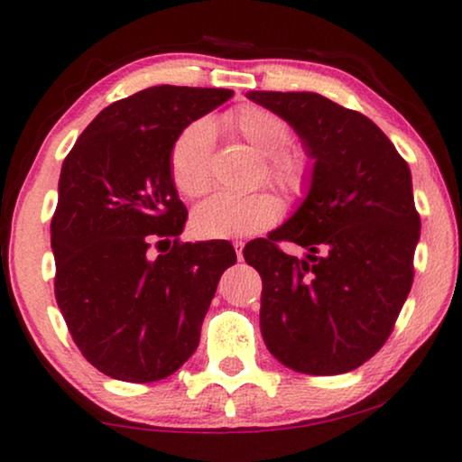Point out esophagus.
<instances>
[{
	"instance_id": "34e87169",
	"label": "esophagus",
	"mask_w": 462,
	"mask_h": 462,
	"mask_svg": "<svg viewBox=\"0 0 462 462\" xmlns=\"http://www.w3.org/2000/svg\"><path fill=\"white\" fill-rule=\"evenodd\" d=\"M244 245H245V242H242V239H236V242H233V248H236V254L239 261L244 258Z\"/></svg>"
}]
</instances>
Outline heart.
<instances>
[{
	"label": "heart",
	"mask_w": 462,
	"mask_h": 462,
	"mask_svg": "<svg viewBox=\"0 0 462 462\" xmlns=\"http://www.w3.org/2000/svg\"><path fill=\"white\" fill-rule=\"evenodd\" d=\"M225 125L264 155L267 179L288 193H299L309 179V157L299 147H288L290 128L280 116L263 106L245 105L225 119ZM212 125L191 124L176 138L170 153L174 187L185 198H199L212 185L210 170ZM280 214V201L271 193H218L193 210L191 226L199 237H245L269 226Z\"/></svg>",
	"instance_id": "1"
}]
</instances>
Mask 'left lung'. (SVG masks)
Returning a JSON list of instances; mask_svg holds the SVG:
<instances>
[{
	"mask_svg": "<svg viewBox=\"0 0 462 462\" xmlns=\"http://www.w3.org/2000/svg\"><path fill=\"white\" fill-rule=\"evenodd\" d=\"M245 97L292 125L313 160L296 212L244 248L263 277V340L290 370L345 374L384 345L412 288L420 218L410 168L372 119L321 94ZM277 241L308 254L290 257Z\"/></svg>",
	"mask_w": 462,
	"mask_h": 462,
	"instance_id": "obj_1",
	"label": "left lung"
}]
</instances>
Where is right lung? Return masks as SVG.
<instances>
[{
	"label": "right lung",
	"mask_w": 462,
	"mask_h": 462,
	"mask_svg": "<svg viewBox=\"0 0 462 462\" xmlns=\"http://www.w3.org/2000/svg\"><path fill=\"white\" fill-rule=\"evenodd\" d=\"M231 97L225 88H147L100 111L62 162L50 226L54 294L81 356L106 376L174 374L198 349L220 275L237 261L225 242L179 244L187 208L170 172L180 132ZM170 236L171 252L151 259L150 244Z\"/></svg>",
	"instance_id": "1"
}]
</instances>
